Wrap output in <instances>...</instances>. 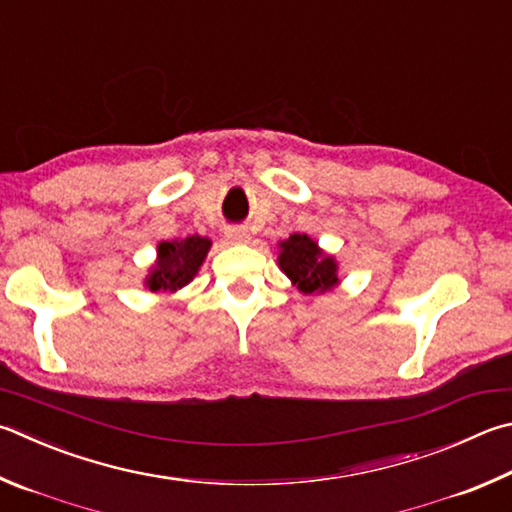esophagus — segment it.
Returning a JSON list of instances; mask_svg holds the SVG:
<instances>
[{
  "instance_id": "1",
  "label": "esophagus",
  "mask_w": 512,
  "mask_h": 512,
  "mask_svg": "<svg viewBox=\"0 0 512 512\" xmlns=\"http://www.w3.org/2000/svg\"><path fill=\"white\" fill-rule=\"evenodd\" d=\"M226 239L230 241V244H246L250 237H248V232L244 228H228Z\"/></svg>"
}]
</instances>
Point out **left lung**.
Here are the masks:
<instances>
[{
  "instance_id": "obj_1",
  "label": "left lung",
  "mask_w": 512,
  "mask_h": 512,
  "mask_svg": "<svg viewBox=\"0 0 512 512\" xmlns=\"http://www.w3.org/2000/svg\"><path fill=\"white\" fill-rule=\"evenodd\" d=\"M277 264L304 295H322L340 284L336 257L324 253L309 235H291L277 244Z\"/></svg>"
}]
</instances>
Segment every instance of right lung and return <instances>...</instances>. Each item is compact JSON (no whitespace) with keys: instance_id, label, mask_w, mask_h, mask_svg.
<instances>
[{"instance_id":"obj_1","label":"right lung","mask_w":512,"mask_h":512,"mask_svg":"<svg viewBox=\"0 0 512 512\" xmlns=\"http://www.w3.org/2000/svg\"><path fill=\"white\" fill-rule=\"evenodd\" d=\"M212 241L190 235L185 239L161 241L156 246V262L145 275V288L152 293H176L188 286L208 257Z\"/></svg>"}]
</instances>
